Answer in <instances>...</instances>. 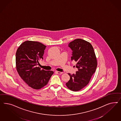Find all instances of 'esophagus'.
I'll list each match as a JSON object with an SVG mask.
<instances>
[{"label":"esophagus","instance_id":"1","mask_svg":"<svg viewBox=\"0 0 121 121\" xmlns=\"http://www.w3.org/2000/svg\"><path fill=\"white\" fill-rule=\"evenodd\" d=\"M55 73L57 74H62L63 73L62 72H60V71H55Z\"/></svg>","mask_w":121,"mask_h":121}]
</instances>
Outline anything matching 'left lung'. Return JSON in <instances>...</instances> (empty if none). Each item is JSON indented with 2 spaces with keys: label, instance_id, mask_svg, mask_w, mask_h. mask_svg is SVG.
Instances as JSON below:
<instances>
[{
  "label": "left lung",
  "instance_id": "left-lung-1",
  "mask_svg": "<svg viewBox=\"0 0 121 121\" xmlns=\"http://www.w3.org/2000/svg\"><path fill=\"white\" fill-rule=\"evenodd\" d=\"M68 46L73 51L71 59L77 62L78 71L75 74L68 73L70 79L66 86L70 90L78 91L89 83L97 68V59L91 44L86 41L75 39Z\"/></svg>",
  "mask_w": 121,
  "mask_h": 121
}]
</instances>
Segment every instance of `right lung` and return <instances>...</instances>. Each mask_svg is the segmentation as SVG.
Returning <instances> with one entry per match:
<instances>
[{
  "mask_svg": "<svg viewBox=\"0 0 121 121\" xmlns=\"http://www.w3.org/2000/svg\"><path fill=\"white\" fill-rule=\"evenodd\" d=\"M46 46L41 43L26 41L16 53V68L20 77L30 87L39 90L48 84L54 72L41 70L37 66L43 59Z\"/></svg>",
  "mask_w": 121,
  "mask_h": 121,
  "instance_id": "add662e5",
  "label": "right lung"
}]
</instances>
